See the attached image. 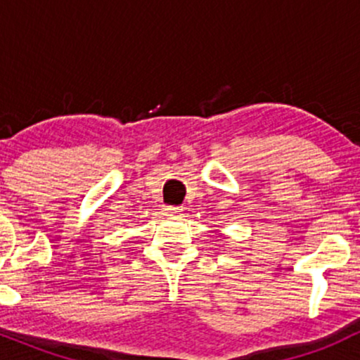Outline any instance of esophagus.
I'll use <instances>...</instances> for the list:
<instances>
[{
	"label": "esophagus",
	"mask_w": 360,
	"mask_h": 360,
	"mask_svg": "<svg viewBox=\"0 0 360 360\" xmlns=\"http://www.w3.org/2000/svg\"><path fill=\"white\" fill-rule=\"evenodd\" d=\"M164 213H166V217H179L183 213V208H179V206H166Z\"/></svg>",
	"instance_id": "34e87169"
}]
</instances>
